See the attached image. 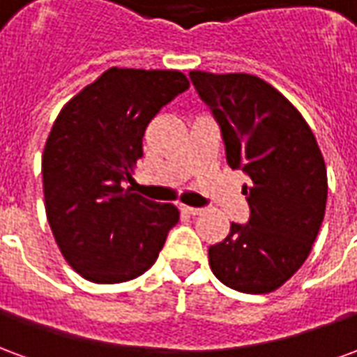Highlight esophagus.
<instances>
[{
	"instance_id": "34e87169",
	"label": "esophagus",
	"mask_w": 357,
	"mask_h": 357,
	"mask_svg": "<svg viewBox=\"0 0 357 357\" xmlns=\"http://www.w3.org/2000/svg\"><path fill=\"white\" fill-rule=\"evenodd\" d=\"M181 208V212H185V214H189V216H199L202 212V208H195V206H185V204H181L179 206Z\"/></svg>"
}]
</instances>
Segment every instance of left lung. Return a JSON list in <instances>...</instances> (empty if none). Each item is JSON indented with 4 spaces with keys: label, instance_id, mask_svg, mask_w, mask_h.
Here are the masks:
<instances>
[{
    "label": "left lung",
    "instance_id": "obj_1",
    "mask_svg": "<svg viewBox=\"0 0 357 357\" xmlns=\"http://www.w3.org/2000/svg\"><path fill=\"white\" fill-rule=\"evenodd\" d=\"M220 124L225 158L250 178L248 224L208 248L229 289L266 294L306 262L327 204V168L314 132L283 93L252 74L189 73Z\"/></svg>",
    "mask_w": 357,
    "mask_h": 357
}]
</instances>
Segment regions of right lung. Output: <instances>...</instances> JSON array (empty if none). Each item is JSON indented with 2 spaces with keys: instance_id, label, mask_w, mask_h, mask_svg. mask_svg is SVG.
I'll use <instances>...</instances> for the list:
<instances>
[{
  "instance_id": "1",
  "label": "right lung",
  "mask_w": 357,
  "mask_h": 357,
  "mask_svg": "<svg viewBox=\"0 0 357 357\" xmlns=\"http://www.w3.org/2000/svg\"><path fill=\"white\" fill-rule=\"evenodd\" d=\"M189 88L178 70L109 68L59 112L42 156L45 214L65 260L93 283L145 273L178 224L174 204L132 193L143 133Z\"/></svg>"
}]
</instances>
